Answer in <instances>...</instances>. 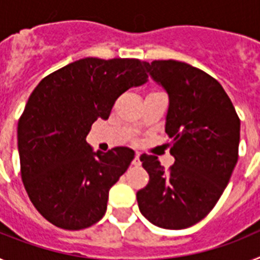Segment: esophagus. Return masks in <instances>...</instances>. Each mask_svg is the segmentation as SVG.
Instances as JSON below:
<instances>
[{
  "label": "esophagus",
  "instance_id": "1",
  "mask_svg": "<svg viewBox=\"0 0 260 260\" xmlns=\"http://www.w3.org/2000/svg\"><path fill=\"white\" fill-rule=\"evenodd\" d=\"M139 153H135V156H134V158H133V165H135V167H139V165H141V158H139Z\"/></svg>",
  "mask_w": 260,
  "mask_h": 260
}]
</instances>
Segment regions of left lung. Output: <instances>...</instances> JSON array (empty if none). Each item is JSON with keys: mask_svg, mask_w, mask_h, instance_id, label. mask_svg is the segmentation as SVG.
I'll return each mask as SVG.
<instances>
[{"mask_svg": "<svg viewBox=\"0 0 260 260\" xmlns=\"http://www.w3.org/2000/svg\"><path fill=\"white\" fill-rule=\"evenodd\" d=\"M167 89L165 132L176 161L168 171L153 155H141L150 176L137 192L141 212L165 229H185L212 211L238 160L240 117L221 84L206 71L174 59L144 62Z\"/></svg>", "mask_w": 260, "mask_h": 260, "instance_id": "1", "label": "left lung"}]
</instances>
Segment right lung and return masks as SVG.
Segmentation results:
<instances>
[{
  "label": "right lung",
  "instance_id": "1",
  "mask_svg": "<svg viewBox=\"0 0 260 260\" xmlns=\"http://www.w3.org/2000/svg\"><path fill=\"white\" fill-rule=\"evenodd\" d=\"M148 78L137 58L78 59L41 79L18 122L23 185L58 228L79 231L104 216L109 189L134 158L127 147L92 152L86 137L119 95Z\"/></svg>",
  "mask_w": 260,
  "mask_h": 260
}]
</instances>
